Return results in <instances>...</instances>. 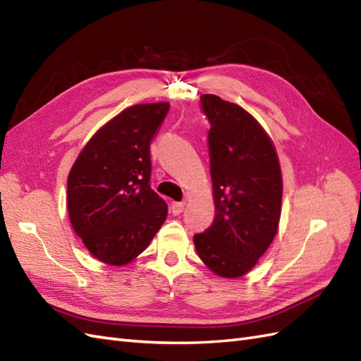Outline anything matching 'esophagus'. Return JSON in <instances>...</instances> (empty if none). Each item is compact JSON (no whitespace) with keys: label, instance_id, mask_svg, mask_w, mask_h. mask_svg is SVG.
<instances>
[{"label":"esophagus","instance_id":"34e87169","mask_svg":"<svg viewBox=\"0 0 361 361\" xmlns=\"http://www.w3.org/2000/svg\"><path fill=\"white\" fill-rule=\"evenodd\" d=\"M183 210H184V202L173 201L172 204H171V212H172V215H180Z\"/></svg>","mask_w":361,"mask_h":361}]
</instances>
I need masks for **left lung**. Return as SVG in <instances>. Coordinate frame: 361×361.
I'll return each instance as SVG.
<instances>
[{
    "instance_id": "1",
    "label": "left lung",
    "mask_w": 361,
    "mask_h": 361,
    "mask_svg": "<svg viewBox=\"0 0 361 361\" xmlns=\"http://www.w3.org/2000/svg\"><path fill=\"white\" fill-rule=\"evenodd\" d=\"M206 114L215 219L193 236L201 261L221 277L250 271L277 233L282 173L271 138L256 118L215 94L201 96Z\"/></svg>"
}]
</instances>
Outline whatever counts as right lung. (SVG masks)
I'll list each match as a JSON object with an SVG mask.
<instances>
[{
  "mask_svg": "<svg viewBox=\"0 0 361 361\" xmlns=\"http://www.w3.org/2000/svg\"><path fill=\"white\" fill-rule=\"evenodd\" d=\"M168 111V102L126 108L91 137L68 173L71 226L102 262L135 259L168 216L166 201L151 189L149 155Z\"/></svg>",
  "mask_w": 361,
  "mask_h": 361,
  "instance_id": "right-lung-1",
  "label": "right lung"
}]
</instances>
